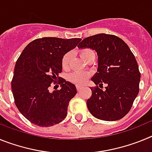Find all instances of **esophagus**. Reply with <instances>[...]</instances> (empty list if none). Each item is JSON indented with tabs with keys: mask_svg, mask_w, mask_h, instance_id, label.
<instances>
[{
	"mask_svg": "<svg viewBox=\"0 0 152 152\" xmlns=\"http://www.w3.org/2000/svg\"><path fill=\"white\" fill-rule=\"evenodd\" d=\"M76 88H77V91H80V90L82 89L83 87H82V86H80V85H77V86H76Z\"/></svg>",
	"mask_w": 152,
	"mask_h": 152,
	"instance_id": "34e87169",
	"label": "esophagus"
}]
</instances>
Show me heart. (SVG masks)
<instances>
[{"mask_svg": "<svg viewBox=\"0 0 152 152\" xmlns=\"http://www.w3.org/2000/svg\"><path fill=\"white\" fill-rule=\"evenodd\" d=\"M80 55L86 61L90 56H92V55H95V53L92 49L86 48V49H83L80 51ZM70 61H71V53L67 52L63 56L62 58H61V65H62V68L64 69H68V67H69ZM91 73H89V72H75L70 74L69 76H68V80L74 84L81 85V84H85L88 81V80L91 77Z\"/></svg>", "mask_w": 152, "mask_h": 152, "instance_id": "obj_1", "label": "heart"}]
</instances>
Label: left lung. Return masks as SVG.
<instances>
[{
	"instance_id": "obj_1",
	"label": "left lung",
	"mask_w": 152,
	"mask_h": 152,
	"mask_svg": "<svg viewBox=\"0 0 152 152\" xmlns=\"http://www.w3.org/2000/svg\"><path fill=\"white\" fill-rule=\"evenodd\" d=\"M77 46L94 49L98 55L97 72L91 79L96 86L91 88L92 94L87 101L90 113L105 121L123 118L139 94L141 78L129 47L118 36L105 33L85 38Z\"/></svg>"
}]
</instances>
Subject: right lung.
Wrapping results in <instances>:
<instances>
[{
	"mask_svg": "<svg viewBox=\"0 0 152 152\" xmlns=\"http://www.w3.org/2000/svg\"><path fill=\"white\" fill-rule=\"evenodd\" d=\"M80 40L36 39L26 45L18 58L11 81L12 92L17 109L30 123L49 127L66 117L69 102L77 89L58 75L62 72L63 56ZM52 84L60 85L61 89L50 92Z\"/></svg>",
	"mask_w": 152,
	"mask_h": 152,
	"instance_id": "right-lung-1",
	"label": "right lung"
}]
</instances>
